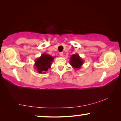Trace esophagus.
Here are the masks:
<instances>
[{
  "mask_svg": "<svg viewBox=\"0 0 121 121\" xmlns=\"http://www.w3.org/2000/svg\"><path fill=\"white\" fill-rule=\"evenodd\" d=\"M59 54H60V56H63V52H60V53H59Z\"/></svg>",
  "mask_w": 121,
  "mask_h": 121,
  "instance_id": "obj_1",
  "label": "esophagus"
}]
</instances>
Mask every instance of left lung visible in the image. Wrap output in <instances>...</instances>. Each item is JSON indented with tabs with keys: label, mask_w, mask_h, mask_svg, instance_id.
<instances>
[{
	"label": "left lung",
	"mask_w": 121,
	"mask_h": 121,
	"mask_svg": "<svg viewBox=\"0 0 121 121\" xmlns=\"http://www.w3.org/2000/svg\"><path fill=\"white\" fill-rule=\"evenodd\" d=\"M69 63L74 69H79L84 63V61L78 54L76 53L72 55L70 58Z\"/></svg>",
	"instance_id": "8db88e82"
}]
</instances>
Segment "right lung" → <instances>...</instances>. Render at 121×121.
Instances as JSON below:
<instances>
[{
    "instance_id": "add662e5",
    "label": "right lung",
    "mask_w": 121,
    "mask_h": 121,
    "mask_svg": "<svg viewBox=\"0 0 121 121\" xmlns=\"http://www.w3.org/2000/svg\"><path fill=\"white\" fill-rule=\"evenodd\" d=\"M54 57L46 53H43L35 61L34 68L39 73H45L48 68H51Z\"/></svg>"
}]
</instances>
